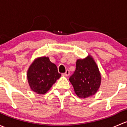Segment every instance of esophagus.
I'll return each mask as SVG.
<instances>
[{"instance_id": "1", "label": "esophagus", "mask_w": 127, "mask_h": 127, "mask_svg": "<svg viewBox=\"0 0 127 127\" xmlns=\"http://www.w3.org/2000/svg\"><path fill=\"white\" fill-rule=\"evenodd\" d=\"M69 75V70H66V72L63 74V76H65V77H67Z\"/></svg>"}]
</instances>
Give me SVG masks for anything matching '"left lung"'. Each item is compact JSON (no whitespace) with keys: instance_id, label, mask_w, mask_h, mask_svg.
I'll list each match as a JSON object with an SVG mask.
<instances>
[{"instance_id":"8db88e82","label":"left lung","mask_w":127,"mask_h":127,"mask_svg":"<svg viewBox=\"0 0 127 127\" xmlns=\"http://www.w3.org/2000/svg\"><path fill=\"white\" fill-rule=\"evenodd\" d=\"M75 70L69 81L78 97L86 98L96 93L101 81L98 66L92 56L77 60Z\"/></svg>"}]
</instances>
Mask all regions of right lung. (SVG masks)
I'll return each instance as SVG.
<instances>
[{
  "mask_svg": "<svg viewBox=\"0 0 127 127\" xmlns=\"http://www.w3.org/2000/svg\"><path fill=\"white\" fill-rule=\"evenodd\" d=\"M27 77L31 89L37 94L43 95L50 89L61 74L49 58L43 56L33 61L28 69Z\"/></svg>",
  "mask_w": 127,
  "mask_h": 127,
  "instance_id": "obj_1",
  "label": "right lung"
}]
</instances>
